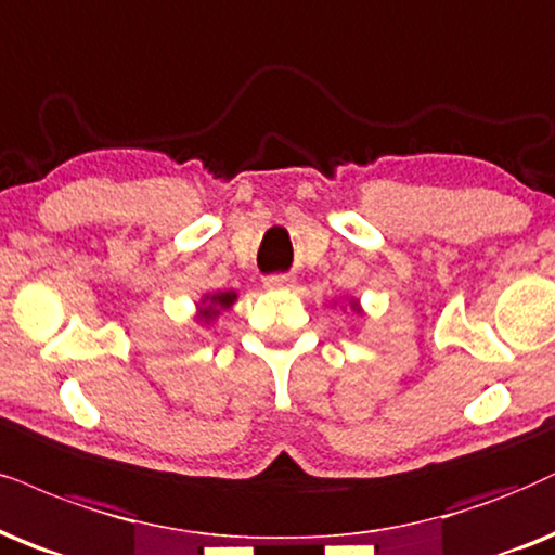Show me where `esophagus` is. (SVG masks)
<instances>
[{
	"label": "esophagus",
	"mask_w": 555,
	"mask_h": 555,
	"mask_svg": "<svg viewBox=\"0 0 555 555\" xmlns=\"http://www.w3.org/2000/svg\"><path fill=\"white\" fill-rule=\"evenodd\" d=\"M296 285V280L288 278V275H270L264 278V288L275 291V288H293Z\"/></svg>",
	"instance_id": "esophagus-1"
}]
</instances>
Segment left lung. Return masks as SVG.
Segmentation results:
<instances>
[{
    "label": "left lung",
    "mask_w": 555,
    "mask_h": 555,
    "mask_svg": "<svg viewBox=\"0 0 555 555\" xmlns=\"http://www.w3.org/2000/svg\"><path fill=\"white\" fill-rule=\"evenodd\" d=\"M334 304H337V300H334ZM341 304H345V306H339V311H352V313H358V317H362V313H365V311H362V304H360V298H354V296H347V300L345 298H341Z\"/></svg>",
    "instance_id": "obj_1"
}]
</instances>
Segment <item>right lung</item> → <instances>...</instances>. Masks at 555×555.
Instances as JSON below:
<instances>
[{"label":"right lung","mask_w":555,"mask_h":555,"mask_svg":"<svg viewBox=\"0 0 555 555\" xmlns=\"http://www.w3.org/2000/svg\"><path fill=\"white\" fill-rule=\"evenodd\" d=\"M238 293L236 291H214V293H203L201 298L195 300V321L201 326H214L218 317L223 311H229L231 306L236 304Z\"/></svg>","instance_id":"obj_1"}]
</instances>
